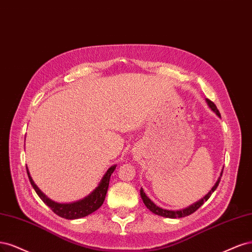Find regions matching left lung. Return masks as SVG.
Returning a JSON list of instances; mask_svg holds the SVG:
<instances>
[{
    "instance_id": "1",
    "label": "left lung",
    "mask_w": 252,
    "mask_h": 252,
    "mask_svg": "<svg viewBox=\"0 0 252 252\" xmlns=\"http://www.w3.org/2000/svg\"><path fill=\"white\" fill-rule=\"evenodd\" d=\"M206 101H207V103H208V105H209V108L212 109L214 112H216L218 116H221L220 112H219V110H218L217 107H216V104H215L212 100H209V99H206ZM222 173H223V172H222ZM222 173H221V177H222ZM220 180H221V178H219L217 183L215 184V186L212 189V190H210L204 198H202L200 201L196 202V203H194V204H192V205H190V206H189V207H186V208L181 209V210H176V212H175V210L162 209V208L158 207L156 204H154V203L151 201V199H149V198L147 197V194H145V192L143 191L142 189H140V196H141V198H142V201H143V203H144V205L147 206V207L151 210V212L154 213L155 215H158V216H161V217H165V218H170V219L183 218V217H186V216H189V215L193 214L198 208H200L203 204H204V202L209 199V197L212 196V193H213V192L216 190V189L218 188L219 183H220Z\"/></svg>"
}]
</instances>
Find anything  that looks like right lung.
Listing matches in <instances>:
<instances>
[{"label":"right lung","mask_w":252,"mask_h":252,"mask_svg":"<svg viewBox=\"0 0 252 252\" xmlns=\"http://www.w3.org/2000/svg\"><path fill=\"white\" fill-rule=\"evenodd\" d=\"M115 168H116V165H113L107 170V173H105V175L103 176L99 185L97 186L95 190L91 194H89L88 197H86L83 200H79L74 203H68V204H62V203L54 202L49 198H47L34 184L33 180H32V178L29 175L28 168H27V174H28V178L32 188L34 189V190L38 194V197L44 201V203H46V204L52 209V212L54 214H56L62 218L68 219V220H74V219L84 218L88 215L94 213L95 210H97L102 205L105 194H107V191H108L111 175L113 174V172H114Z\"/></svg>","instance_id":"1"}]
</instances>
